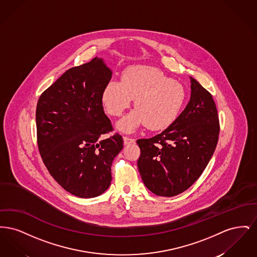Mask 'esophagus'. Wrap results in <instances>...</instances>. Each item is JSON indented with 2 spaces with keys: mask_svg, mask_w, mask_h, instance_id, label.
<instances>
[{
  "mask_svg": "<svg viewBox=\"0 0 257 257\" xmlns=\"http://www.w3.org/2000/svg\"><path fill=\"white\" fill-rule=\"evenodd\" d=\"M133 143H135L134 139L129 138V137H123V144H124V146L130 145V144H133Z\"/></svg>",
  "mask_w": 257,
  "mask_h": 257,
  "instance_id": "esophagus-1",
  "label": "esophagus"
}]
</instances>
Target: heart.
<instances>
[{"label": "heart", "mask_w": 257, "mask_h": 257, "mask_svg": "<svg viewBox=\"0 0 257 257\" xmlns=\"http://www.w3.org/2000/svg\"><path fill=\"white\" fill-rule=\"evenodd\" d=\"M134 98L136 108L116 124L125 133H133L146 124L151 130L170 127L183 108L186 91L159 69L136 65L123 72L122 81L108 82L102 92L104 106L113 116L120 115Z\"/></svg>", "instance_id": "obj_1"}]
</instances>
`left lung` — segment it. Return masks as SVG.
I'll return each instance as SVG.
<instances>
[{
    "label": "left lung",
    "mask_w": 257,
    "mask_h": 257,
    "mask_svg": "<svg viewBox=\"0 0 257 257\" xmlns=\"http://www.w3.org/2000/svg\"><path fill=\"white\" fill-rule=\"evenodd\" d=\"M190 80L191 98L176 120L155 137L137 141L140 174L157 196H177L189 189L205 170L218 144L216 104L196 80Z\"/></svg>",
    "instance_id": "1"
}]
</instances>
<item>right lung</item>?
I'll return each instance as SVG.
<instances>
[{
    "label": "right lung",
    "mask_w": 257,
    "mask_h": 257,
    "mask_svg": "<svg viewBox=\"0 0 257 257\" xmlns=\"http://www.w3.org/2000/svg\"><path fill=\"white\" fill-rule=\"evenodd\" d=\"M111 70L101 58L72 67L49 86L37 106V144L53 178L81 198L102 195L111 181L110 167L122 150L102 105Z\"/></svg>",
    "instance_id": "add662e5"
}]
</instances>
